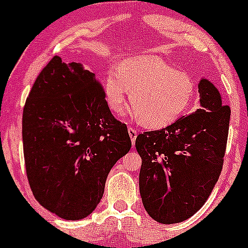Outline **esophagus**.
<instances>
[{
    "label": "esophagus",
    "instance_id": "obj_1",
    "mask_svg": "<svg viewBox=\"0 0 248 248\" xmlns=\"http://www.w3.org/2000/svg\"><path fill=\"white\" fill-rule=\"evenodd\" d=\"M128 134H129V137H131L132 144L134 145V142H136V138H137V134H138V132H137L136 129L132 128V127H129V128H128Z\"/></svg>",
    "mask_w": 248,
    "mask_h": 248
}]
</instances>
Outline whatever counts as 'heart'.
Listing matches in <instances>:
<instances>
[{
    "instance_id": "heart-1",
    "label": "heart",
    "mask_w": 248,
    "mask_h": 248,
    "mask_svg": "<svg viewBox=\"0 0 248 248\" xmlns=\"http://www.w3.org/2000/svg\"><path fill=\"white\" fill-rule=\"evenodd\" d=\"M107 104L120 114L131 93L129 114L142 126L159 129L179 120L193 101L196 86L186 73L151 56L127 59L103 81Z\"/></svg>"
}]
</instances>
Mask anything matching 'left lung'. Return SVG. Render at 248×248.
<instances>
[{
    "mask_svg": "<svg viewBox=\"0 0 248 248\" xmlns=\"http://www.w3.org/2000/svg\"><path fill=\"white\" fill-rule=\"evenodd\" d=\"M198 89L201 108L136 139L142 204L162 224L193 216L211 194L223 166L231 109L210 80L202 78Z\"/></svg>",
    "mask_w": 248,
    "mask_h": 248,
    "instance_id": "obj_1",
    "label": "left lung"
}]
</instances>
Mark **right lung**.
I'll use <instances>...</instances> for the list:
<instances>
[{"mask_svg":"<svg viewBox=\"0 0 248 248\" xmlns=\"http://www.w3.org/2000/svg\"><path fill=\"white\" fill-rule=\"evenodd\" d=\"M26 174L37 202L78 221L92 214L112 167L131 150L96 74L54 56L39 73L22 114Z\"/></svg>","mask_w":248,"mask_h":248,"instance_id":"obj_1","label":"right lung"}]
</instances>
